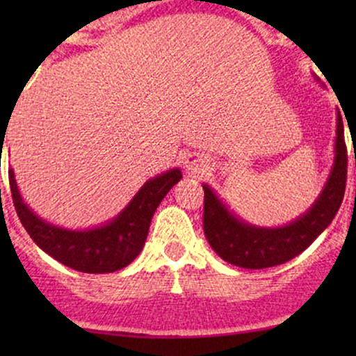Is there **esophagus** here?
Segmentation results:
<instances>
[{
    "label": "esophagus",
    "instance_id": "esophagus-1",
    "mask_svg": "<svg viewBox=\"0 0 356 356\" xmlns=\"http://www.w3.org/2000/svg\"><path fill=\"white\" fill-rule=\"evenodd\" d=\"M186 167H188V170L191 172V174H195V175H200V174H203V163H201V160L200 158H196V156H188L186 158Z\"/></svg>",
    "mask_w": 356,
    "mask_h": 356
}]
</instances>
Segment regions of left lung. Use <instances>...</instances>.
Instances as JSON below:
<instances>
[{"mask_svg":"<svg viewBox=\"0 0 356 356\" xmlns=\"http://www.w3.org/2000/svg\"><path fill=\"white\" fill-rule=\"evenodd\" d=\"M314 77L318 81L317 75ZM346 167L344 129L337 111L332 167L321 195L310 204V208L288 224L277 227H261L238 217L218 198L211 186L203 184V229L208 243L222 260L236 267L268 268L289 261L291 258L307 250L336 217L346 188Z\"/></svg>","mask_w":356,"mask_h":356,"instance_id":"8db88e82","label":"left lung"}]
</instances>
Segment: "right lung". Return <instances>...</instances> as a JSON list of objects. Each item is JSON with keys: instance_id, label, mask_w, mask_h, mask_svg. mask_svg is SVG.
I'll return each instance as SVG.
<instances>
[{"instance_id": "add662e5", "label": "right lung", "mask_w": 356, "mask_h": 356, "mask_svg": "<svg viewBox=\"0 0 356 356\" xmlns=\"http://www.w3.org/2000/svg\"><path fill=\"white\" fill-rule=\"evenodd\" d=\"M13 204L32 241L60 264L86 272L110 274L127 267L141 253L158 204L182 179L181 168H170L148 179L120 213L102 225L67 229L49 224L25 203L13 168L8 170Z\"/></svg>"}]
</instances>
